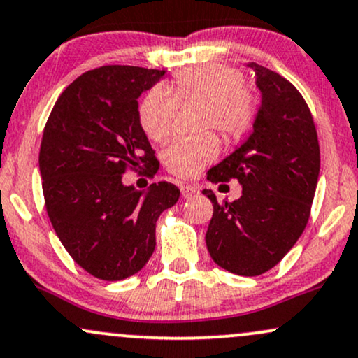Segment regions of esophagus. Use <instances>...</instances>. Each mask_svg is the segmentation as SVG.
Instances as JSON below:
<instances>
[{"instance_id":"1","label":"esophagus","mask_w":358,"mask_h":358,"mask_svg":"<svg viewBox=\"0 0 358 358\" xmlns=\"http://www.w3.org/2000/svg\"><path fill=\"white\" fill-rule=\"evenodd\" d=\"M180 190H182V195L185 198H192L198 193V188L193 187V185H182V187H180Z\"/></svg>"}]
</instances>
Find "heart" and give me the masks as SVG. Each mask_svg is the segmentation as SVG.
I'll use <instances>...</instances> for the list:
<instances>
[{
	"label": "heart",
	"instance_id": "b5f03b06",
	"mask_svg": "<svg viewBox=\"0 0 358 358\" xmlns=\"http://www.w3.org/2000/svg\"><path fill=\"white\" fill-rule=\"evenodd\" d=\"M242 73L220 63H203L180 71L166 88H153L141 98L138 120L153 141H166L173 133L178 105H200V130H215L234 141L250 130L257 115V98L242 83ZM218 145L213 135L178 140L163 153L171 173L190 178L215 160Z\"/></svg>",
	"mask_w": 358,
	"mask_h": 358
}]
</instances>
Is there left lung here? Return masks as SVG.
I'll return each mask as SVG.
<instances>
[{
	"mask_svg": "<svg viewBox=\"0 0 358 358\" xmlns=\"http://www.w3.org/2000/svg\"><path fill=\"white\" fill-rule=\"evenodd\" d=\"M255 71L260 106L253 130L238 148L210 168L212 183L236 178L242 196L213 203L206 248L228 272L255 277L273 268L307 227L320 173V148L307 103L290 81L268 68Z\"/></svg>",
	"mask_w": 358,
	"mask_h": 358,
	"instance_id": "1",
	"label": "left lung"
}]
</instances>
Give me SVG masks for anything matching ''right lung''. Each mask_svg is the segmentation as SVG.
I'll return each instance as SVG.
<instances>
[{
    "label": "right lung",
    "mask_w": 358,
    "mask_h": 358,
    "mask_svg": "<svg viewBox=\"0 0 358 358\" xmlns=\"http://www.w3.org/2000/svg\"><path fill=\"white\" fill-rule=\"evenodd\" d=\"M165 70L110 64L86 71L55 103L40 148L46 212L63 247L93 277L123 280L152 257L155 227L178 201L173 183L145 192L123 183L128 166L155 173L138 98Z\"/></svg>",
    "instance_id": "1"
}]
</instances>
